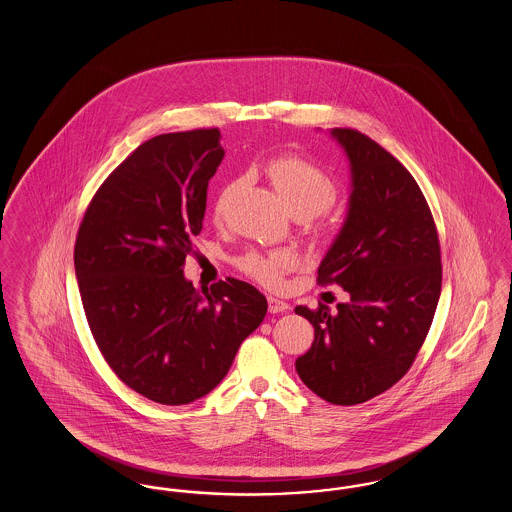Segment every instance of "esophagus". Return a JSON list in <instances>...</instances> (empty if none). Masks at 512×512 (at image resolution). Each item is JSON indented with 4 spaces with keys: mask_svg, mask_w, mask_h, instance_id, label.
I'll return each mask as SVG.
<instances>
[{
    "mask_svg": "<svg viewBox=\"0 0 512 512\" xmlns=\"http://www.w3.org/2000/svg\"><path fill=\"white\" fill-rule=\"evenodd\" d=\"M268 311L272 313V315H276V313H286L288 309H290V305L286 303V301H282V299H278V297H272V295H268Z\"/></svg>",
    "mask_w": 512,
    "mask_h": 512,
    "instance_id": "1",
    "label": "esophagus"
}]
</instances>
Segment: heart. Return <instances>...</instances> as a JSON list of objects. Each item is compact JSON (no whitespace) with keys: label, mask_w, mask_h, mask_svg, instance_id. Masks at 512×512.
Listing matches in <instances>:
<instances>
[{"label":"heart","mask_w":512,"mask_h":512,"mask_svg":"<svg viewBox=\"0 0 512 512\" xmlns=\"http://www.w3.org/2000/svg\"><path fill=\"white\" fill-rule=\"evenodd\" d=\"M267 174L290 211L303 213L307 219L330 209L336 201L334 180L301 157H276L268 161ZM215 213H222L220 203ZM292 265V253L288 251H249L240 259V268L245 274L267 286H278L282 272Z\"/></svg>","instance_id":"heart-1"}]
</instances>
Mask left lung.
I'll use <instances>...</instances> for the list:
<instances>
[{
    "label": "left lung",
    "instance_id": "left-lung-1",
    "mask_svg": "<svg viewBox=\"0 0 512 512\" xmlns=\"http://www.w3.org/2000/svg\"><path fill=\"white\" fill-rule=\"evenodd\" d=\"M349 163L340 232L318 265L347 301L332 313L295 307L315 328L295 361L303 384L332 405H359L390 390L413 365L441 293L438 232L416 180L391 153L349 128H330Z\"/></svg>",
    "mask_w": 512,
    "mask_h": 512
}]
</instances>
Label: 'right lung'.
Listing matches in <instances>:
<instances>
[{"mask_svg":"<svg viewBox=\"0 0 512 512\" xmlns=\"http://www.w3.org/2000/svg\"><path fill=\"white\" fill-rule=\"evenodd\" d=\"M222 159L217 128L147 140L101 184L74 245L101 355L128 388L161 405L215 390L267 315V297L247 282L197 292L184 276Z\"/></svg>","mask_w":512,"mask_h":512,"instance_id":"add662e5","label":"right lung"}]
</instances>
